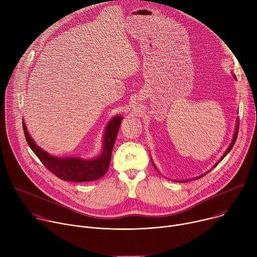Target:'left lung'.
<instances>
[{
    "label": "left lung",
    "instance_id": "left-lung-1",
    "mask_svg": "<svg viewBox=\"0 0 257 257\" xmlns=\"http://www.w3.org/2000/svg\"><path fill=\"white\" fill-rule=\"evenodd\" d=\"M233 77H234V78L236 79V76H235L234 74H233ZM238 129H239V120H237V123H236V128H235V133H234V136H233V139H232V142H231L230 146H229V148L227 149V151L225 152V154L223 155V157L221 158V160H219V161H218V162H217V163H216V164H215V165H214V166L212 167V169H213L214 167H216V166H217V165H218L219 163H221V161H222V160H223V159H224V158H225V157H226V156H227V155H228V154H229V153L231 152L232 148H233V146H234V144H235V141H236V139H237V136H238ZM153 165H154L155 169H156V170H157V171L159 172V170L157 169V167H156V165L154 164V162H153ZM209 171H211V170H209ZM209 171H208V172H209ZM208 172H206V173H208ZM159 173H160V172H159ZM206 173H205V174H206ZM205 174H203V175H201V176H199V177H196V178H194V179H199V178L203 177V176H204ZM173 181H175V182H183V183H185V182L191 181V179H190V180H188V179H187V180H181V181H180V180H179V181H178V180H173Z\"/></svg>",
    "mask_w": 257,
    "mask_h": 257
}]
</instances>
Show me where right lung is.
Wrapping results in <instances>:
<instances>
[{
	"instance_id": "obj_1",
	"label": "right lung",
	"mask_w": 257,
	"mask_h": 257,
	"mask_svg": "<svg viewBox=\"0 0 257 257\" xmlns=\"http://www.w3.org/2000/svg\"><path fill=\"white\" fill-rule=\"evenodd\" d=\"M122 120L123 117L121 115H117L109 120L102 136L100 154L88 160L79 157L52 156L34 142L27 131L24 121L23 130L29 148L50 172L68 182H90L101 178L106 173Z\"/></svg>"
}]
</instances>
